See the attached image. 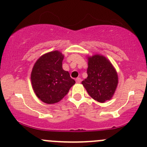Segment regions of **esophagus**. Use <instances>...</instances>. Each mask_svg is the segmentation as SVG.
I'll return each mask as SVG.
<instances>
[{
  "label": "esophagus",
  "instance_id": "esophagus-1",
  "mask_svg": "<svg viewBox=\"0 0 147 147\" xmlns=\"http://www.w3.org/2000/svg\"><path fill=\"white\" fill-rule=\"evenodd\" d=\"M76 80L77 83H80V82H81V80H81L80 78H76V80Z\"/></svg>",
  "mask_w": 147,
  "mask_h": 147
}]
</instances>
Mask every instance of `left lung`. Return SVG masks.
<instances>
[{"label": "left lung", "instance_id": "obj_1", "mask_svg": "<svg viewBox=\"0 0 147 147\" xmlns=\"http://www.w3.org/2000/svg\"><path fill=\"white\" fill-rule=\"evenodd\" d=\"M88 78L82 84L90 96L100 102L111 100L119 82L117 72L113 65L102 55L88 57Z\"/></svg>", "mask_w": 147, "mask_h": 147}]
</instances>
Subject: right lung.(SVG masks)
Returning a JSON list of instances; mask_svg holds the SVG:
<instances>
[{"label": "right lung", "instance_id": "1", "mask_svg": "<svg viewBox=\"0 0 147 147\" xmlns=\"http://www.w3.org/2000/svg\"><path fill=\"white\" fill-rule=\"evenodd\" d=\"M63 59L60 52L53 51L40 57L33 67L31 74L33 90L45 103L60 101L75 83L69 72L62 69Z\"/></svg>", "mask_w": 147, "mask_h": 147}]
</instances>
